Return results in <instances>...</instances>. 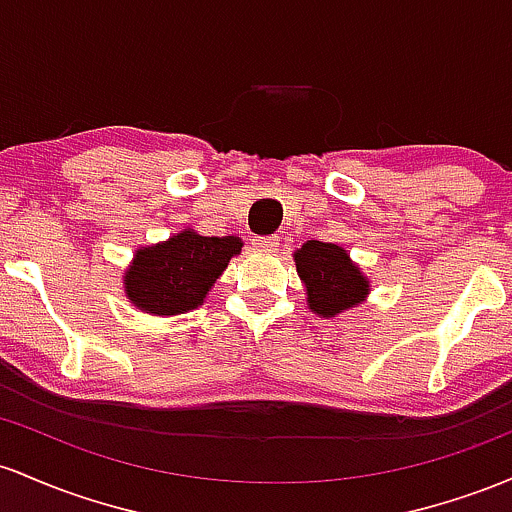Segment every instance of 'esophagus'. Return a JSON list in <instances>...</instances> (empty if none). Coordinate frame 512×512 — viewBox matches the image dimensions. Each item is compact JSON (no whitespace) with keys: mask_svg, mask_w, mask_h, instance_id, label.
Listing matches in <instances>:
<instances>
[{"mask_svg":"<svg viewBox=\"0 0 512 512\" xmlns=\"http://www.w3.org/2000/svg\"><path fill=\"white\" fill-rule=\"evenodd\" d=\"M278 241V237H254L251 244H254L256 251H273L275 246H278Z\"/></svg>","mask_w":512,"mask_h":512,"instance_id":"obj_1","label":"esophagus"}]
</instances>
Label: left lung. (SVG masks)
I'll use <instances>...</instances> for the list:
<instances>
[{
	"label": "left lung",
	"mask_w": 512,
	"mask_h": 512,
	"mask_svg": "<svg viewBox=\"0 0 512 512\" xmlns=\"http://www.w3.org/2000/svg\"><path fill=\"white\" fill-rule=\"evenodd\" d=\"M295 266L307 285L309 309L319 317H333L343 309L355 307L370 290L358 266L336 244L307 241L295 254Z\"/></svg>",
	"instance_id": "obj_1"
}]
</instances>
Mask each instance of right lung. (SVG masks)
Returning <instances> with one entry per match:
<instances>
[{
  "mask_svg": "<svg viewBox=\"0 0 512 512\" xmlns=\"http://www.w3.org/2000/svg\"><path fill=\"white\" fill-rule=\"evenodd\" d=\"M239 251L237 237H200L186 229L164 244L137 251L125 273V295L147 314H183L203 304L229 258Z\"/></svg>",
  "mask_w": 512,
  "mask_h": 512,
  "instance_id": "add662e5",
  "label": "right lung"
}]
</instances>
